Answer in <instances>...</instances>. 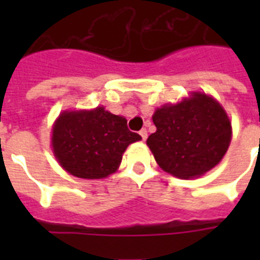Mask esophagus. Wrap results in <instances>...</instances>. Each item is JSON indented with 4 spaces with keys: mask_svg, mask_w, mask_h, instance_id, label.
Instances as JSON below:
<instances>
[{
    "mask_svg": "<svg viewBox=\"0 0 260 260\" xmlns=\"http://www.w3.org/2000/svg\"><path fill=\"white\" fill-rule=\"evenodd\" d=\"M139 134H140V136H142L143 140H146V139H147V129H146V128H143V129L139 132Z\"/></svg>",
    "mask_w": 260,
    "mask_h": 260,
    "instance_id": "1",
    "label": "esophagus"
}]
</instances>
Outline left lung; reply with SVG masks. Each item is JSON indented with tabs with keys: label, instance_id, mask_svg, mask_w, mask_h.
Returning a JSON list of instances; mask_svg holds the SVG:
<instances>
[{
	"label": "left lung",
	"instance_id": "left-lung-1",
	"mask_svg": "<svg viewBox=\"0 0 260 260\" xmlns=\"http://www.w3.org/2000/svg\"><path fill=\"white\" fill-rule=\"evenodd\" d=\"M156 132L147 139L155 160L178 178H193L213 169L225 155L232 129L220 104L194 93L177 105H165L152 116Z\"/></svg>",
	"mask_w": 260,
	"mask_h": 260
}]
</instances>
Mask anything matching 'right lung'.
<instances>
[{"instance_id": "right-lung-1", "label": "right lung", "mask_w": 260, "mask_h": 260, "mask_svg": "<svg viewBox=\"0 0 260 260\" xmlns=\"http://www.w3.org/2000/svg\"><path fill=\"white\" fill-rule=\"evenodd\" d=\"M140 139V135L128 129L125 118L104 108L64 112L52 129L54 154L60 166L85 179L114 173L126 147Z\"/></svg>"}]
</instances>
